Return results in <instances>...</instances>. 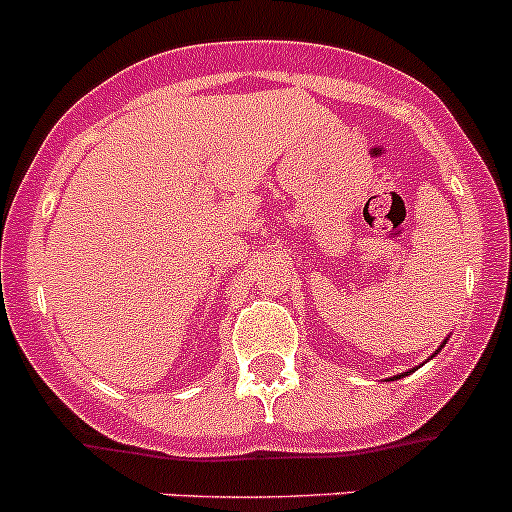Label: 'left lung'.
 Returning a JSON list of instances; mask_svg holds the SVG:
<instances>
[{"label":"left lung","mask_w":512,"mask_h":512,"mask_svg":"<svg viewBox=\"0 0 512 512\" xmlns=\"http://www.w3.org/2000/svg\"><path fill=\"white\" fill-rule=\"evenodd\" d=\"M445 342H448V340H443V342H440V347H438V350H435V355H438V352L443 350V347H445ZM410 372H413V370H410ZM403 375H408V372H403ZM403 375H398V377H403ZM398 377H395V380H398Z\"/></svg>","instance_id":"1"}]
</instances>
